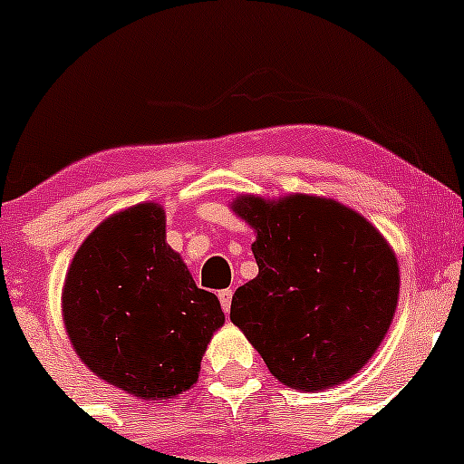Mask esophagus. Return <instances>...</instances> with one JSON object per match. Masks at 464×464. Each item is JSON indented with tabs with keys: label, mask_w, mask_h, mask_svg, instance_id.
Segmentation results:
<instances>
[{
	"label": "esophagus",
	"mask_w": 464,
	"mask_h": 464,
	"mask_svg": "<svg viewBox=\"0 0 464 464\" xmlns=\"http://www.w3.org/2000/svg\"><path fill=\"white\" fill-rule=\"evenodd\" d=\"M218 298L219 303H222V310L231 312V298H233V289H222V292H218Z\"/></svg>",
	"instance_id": "34e87169"
}]
</instances>
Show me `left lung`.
<instances>
[{"label":"left lung","instance_id":"1","mask_svg":"<svg viewBox=\"0 0 464 464\" xmlns=\"http://www.w3.org/2000/svg\"><path fill=\"white\" fill-rule=\"evenodd\" d=\"M258 276L236 289L231 321L285 386L323 391L357 375L395 316L400 266L363 215L334 199L240 195Z\"/></svg>","mask_w":464,"mask_h":464}]
</instances>
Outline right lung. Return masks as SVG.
Masks as SVG:
<instances>
[{
	"instance_id": "obj_1",
	"label": "right lung",
	"mask_w": 464,
	"mask_h": 464,
	"mask_svg": "<svg viewBox=\"0 0 464 464\" xmlns=\"http://www.w3.org/2000/svg\"><path fill=\"white\" fill-rule=\"evenodd\" d=\"M63 319L93 375L139 400H170L198 382L224 312L168 246L161 206L145 202L89 233L64 278Z\"/></svg>"
}]
</instances>
